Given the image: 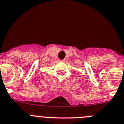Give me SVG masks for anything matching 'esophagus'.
<instances>
[{
    "label": "esophagus",
    "mask_w": 124,
    "mask_h": 124,
    "mask_svg": "<svg viewBox=\"0 0 124 124\" xmlns=\"http://www.w3.org/2000/svg\"><path fill=\"white\" fill-rule=\"evenodd\" d=\"M63 61H64V60H61V62H63Z\"/></svg>",
    "instance_id": "esophagus-1"
}]
</instances>
